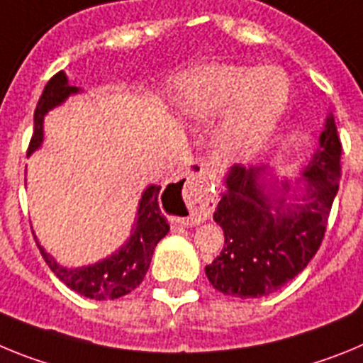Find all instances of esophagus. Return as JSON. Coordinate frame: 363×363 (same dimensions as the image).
Returning a JSON list of instances; mask_svg holds the SVG:
<instances>
[{"label": "esophagus", "instance_id": "obj_1", "mask_svg": "<svg viewBox=\"0 0 363 363\" xmlns=\"http://www.w3.org/2000/svg\"><path fill=\"white\" fill-rule=\"evenodd\" d=\"M165 196L176 207V220L185 225H196L207 220L216 205L201 165H192L191 171H185L182 178L165 189Z\"/></svg>", "mask_w": 363, "mask_h": 363}]
</instances>
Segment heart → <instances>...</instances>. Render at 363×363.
Here are the masks:
<instances>
[{
    "label": "heart",
    "mask_w": 363,
    "mask_h": 363,
    "mask_svg": "<svg viewBox=\"0 0 363 363\" xmlns=\"http://www.w3.org/2000/svg\"><path fill=\"white\" fill-rule=\"evenodd\" d=\"M178 101L191 118L221 116L218 145L227 156L247 160L264 149L289 101V82L277 67L207 65L178 83Z\"/></svg>",
    "instance_id": "b5f03b06"
}]
</instances>
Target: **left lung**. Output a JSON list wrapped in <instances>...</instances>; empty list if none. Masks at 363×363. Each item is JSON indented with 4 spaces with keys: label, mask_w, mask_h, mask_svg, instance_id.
<instances>
[{
    "label": "left lung",
    "mask_w": 363,
    "mask_h": 363,
    "mask_svg": "<svg viewBox=\"0 0 363 363\" xmlns=\"http://www.w3.org/2000/svg\"><path fill=\"white\" fill-rule=\"evenodd\" d=\"M340 158L342 143L329 114L320 147L303 171L301 203L272 201L258 184L264 169H230L214 213L225 245L213 264L205 265L214 289L238 298L267 296L307 267L325 236L342 176ZM281 185L291 189L287 182Z\"/></svg>",
    "instance_id": "8db88e82"
}]
</instances>
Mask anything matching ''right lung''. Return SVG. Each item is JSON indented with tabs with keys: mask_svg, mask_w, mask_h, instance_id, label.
<instances>
[{
	"mask_svg": "<svg viewBox=\"0 0 363 363\" xmlns=\"http://www.w3.org/2000/svg\"><path fill=\"white\" fill-rule=\"evenodd\" d=\"M78 92V86L69 85L63 70L56 72L47 82L38 107L34 111V134L28 143V154L34 152L43 142V116L50 108L65 101L70 94ZM160 189L150 185L143 192L140 209H138L136 227L130 234L129 242L121 247L116 255L99 262V264L89 265L82 269H65L57 265L43 247H40L41 256L45 258L50 271L56 274L69 289L76 291L82 296L92 298V300H116V298L129 294L138 285L142 284L149 271L150 259H152L154 247L158 245L160 240L169 233V223L160 209L158 194Z\"/></svg>",
	"mask_w": 363,
	"mask_h": 363,
	"instance_id": "add662e5",
	"label": "right lung"
}]
</instances>
